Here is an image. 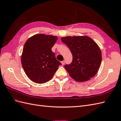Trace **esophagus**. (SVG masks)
Listing matches in <instances>:
<instances>
[{
  "instance_id": "1",
  "label": "esophagus",
  "mask_w": 121,
  "mask_h": 121,
  "mask_svg": "<svg viewBox=\"0 0 121 121\" xmlns=\"http://www.w3.org/2000/svg\"><path fill=\"white\" fill-rule=\"evenodd\" d=\"M61 65H65V60H63V61H62L61 62Z\"/></svg>"
}]
</instances>
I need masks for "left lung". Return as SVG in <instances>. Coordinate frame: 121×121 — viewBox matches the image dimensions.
<instances>
[{"label": "left lung", "mask_w": 121, "mask_h": 121, "mask_svg": "<svg viewBox=\"0 0 121 121\" xmlns=\"http://www.w3.org/2000/svg\"><path fill=\"white\" fill-rule=\"evenodd\" d=\"M61 40L73 55L71 64L65 65L71 77L81 82L95 76L102 60L101 50L97 44L87 36H67L62 37Z\"/></svg>", "instance_id": "1"}]
</instances>
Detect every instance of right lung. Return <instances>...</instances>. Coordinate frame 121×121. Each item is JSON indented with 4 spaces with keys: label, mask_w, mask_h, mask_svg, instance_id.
<instances>
[{
    "label": "right lung",
    "mask_w": 121,
    "mask_h": 121,
    "mask_svg": "<svg viewBox=\"0 0 121 121\" xmlns=\"http://www.w3.org/2000/svg\"><path fill=\"white\" fill-rule=\"evenodd\" d=\"M57 36L37 34L25 42L21 63L28 77L36 83L43 84L53 77L61 63L52 50Z\"/></svg>",
    "instance_id": "obj_1"
}]
</instances>
